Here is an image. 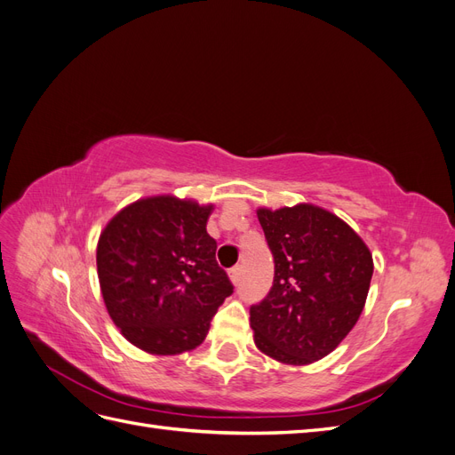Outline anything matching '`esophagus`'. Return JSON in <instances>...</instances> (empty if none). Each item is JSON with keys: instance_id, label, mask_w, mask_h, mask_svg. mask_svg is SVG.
<instances>
[{"instance_id": "esophagus-1", "label": "esophagus", "mask_w": 455, "mask_h": 455, "mask_svg": "<svg viewBox=\"0 0 455 455\" xmlns=\"http://www.w3.org/2000/svg\"><path fill=\"white\" fill-rule=\"evenodd\" d=\"M229 279H231L233 284H239L241 279H243V267H241V266L231 267V269H229Z\"/></svg>"}]
</instances>
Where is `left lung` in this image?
Returning <instances> with one entry per match:
<instances>
[{
	"mask_svg": "<svg viewBox=\"0 0 455 455\" xmlns=\"http://www.w3.org/2000/svg\"><path fill=\"white\" fill-rule=\"evenodd\" d=\"M273 254L267 296L251 306L254 343L286 364L332 353L359 321L374 261L368 246L336 214L313 204L259 209Z\"/></svg>",
	"mask_w": 455,
	"mask_h": 455,
	"instance_id": "8db88e82",
	"label": "left lung"
}]
</instances>
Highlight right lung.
<instances>
[{
	"instance_id": "obj_1",
	"label": "right lung",
	"mask_w": 455,
	"mask_h": 455,
	"mask_svg": "<svg viewBox=\"0 0 455 455\" xmlns=\"http://www.w3.org/2000/svg\"><path fill=\"white\" fill-rule=\"evenodd\" d=\"M212 204L171 196L140 199L116 214L96 249L109 316L132 346L154 355L196 349L233 294L206 233Z\"/></svg>"
}]
</instances>
